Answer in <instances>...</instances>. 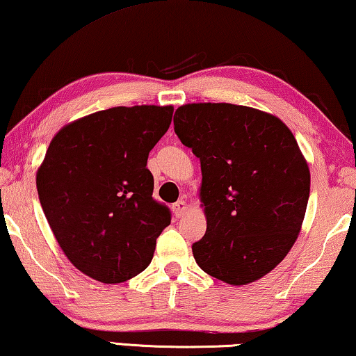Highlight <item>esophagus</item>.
I'll return each mask as SVG.
<instances>
[{
  "instance_id": "1",
  "label": "esophagus",
  "mask_w": 356,
  "mask_h": 356,
  "mask_svg": "<svg viewBox=\"0 0 356 356\" xmlns=\"http://www.w3.org/2000/svg\"><path fill=\"white\" fill-rule=\"evenodd\" d=\"M185 211H187V201L179 200V201H176V203L172 204V212H174V216H176V217L184 216Z\"/></svg>"
}]
</instances>
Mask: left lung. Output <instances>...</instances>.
<instances>
[{"mask_svg":"<svg viewBox=\"0 0 356 356\" xmlns=\"http://www.w3.org/2000/svg\"><path fill=\"white\" fill-rule=\"evenodd\" d=\"M174 131L201 163L204 236L192 251L200 268L248 284L277 267L299 235L310 171L293 132L277 116L233 104H188Z\"/></svg>","mask_w":356,"mask_h":356,"instance_id":"left-lung-1","label":"left lung"}]
</instances>
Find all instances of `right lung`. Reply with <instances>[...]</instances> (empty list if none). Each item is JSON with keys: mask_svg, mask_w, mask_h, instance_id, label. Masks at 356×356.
<instances>
[{"mask_svg": "<svg viewBox=\"0 0 356 356\" xmlns=\"http://www.w3.org/2000/svg\"><path fill=\"white\" fill-rule=\"evenodd\" d=\"M172 107L95 111L57 132L36 174L41 208L75 267L123 283L148 267L171 211L153 198L148 153L166 134Z\"/></svg>", "mask_w": 356, "mask_h": 356, "instance_id": "right-lung-1", "label": "right lung"}]
</instances>
